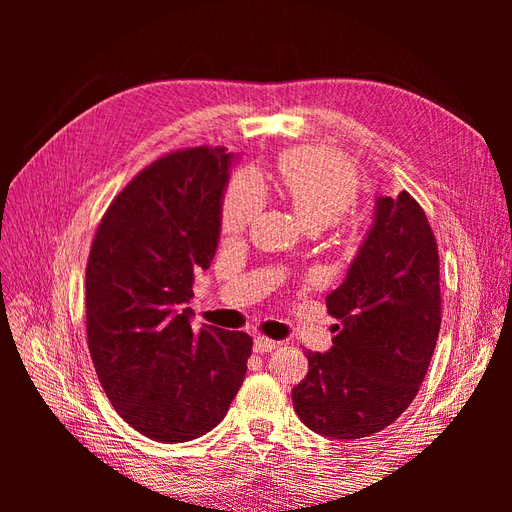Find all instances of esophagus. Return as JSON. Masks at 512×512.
Here are the masks:
<instances>
[{"label":"esophagus","instance_id":"esophagus-1","mask_svg":"<svg viewBox=\"0 0 512 512\" xmlns=\"http://www.w3.org/2000/svg\"><path fill=\"white\" fill-rule=\"evenodd\" d=\"M275 348H277V342H273V339H269V337H265V335H256V337H254V350H256V352L265 354V352H271V350H275Z\"/></svg>","mask_w":512,"mask_h":512}]
</instances>
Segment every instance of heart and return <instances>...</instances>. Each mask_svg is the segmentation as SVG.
<instances>
[{"mask_svg":"<svg viewBox=\"0 0 512 512\" xmlns=\"http://www.w3.org/2000/svg\"><path fill=\"white\" fill-rule=\"evenodd\" d=\"M280 188L307 228H329L356 203L359 181L352 164L333 151H292L280 164ZM265 185L254 170L230 181L222 205L224 235H239L265 205Z\"/></svg>","mask_w":512,"mask_h":512,"instance_id":"obj_1","label":"heart"}]
</instances>
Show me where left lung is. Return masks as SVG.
Segmentation results:
<instances>
[{
  "instance_id": "8db88e82",
  "label": "left lung",
  "mask_w": 512,
  "mask_h": 512,
  "mask_svg": "<svg viewBox=\"0 0 512 512\" xmlns=\"http://www.w3.org/2000/svg\"><path fill=\"white\" fill-rule=\"evenodd\" d=\"M438 245L408 194L376 196L374 220L344 282L327 294L337 324L327 352H307L294 412L331 440L367 438L397 421L425 380L440 333Z\"/></svg>"
}]
</instances>
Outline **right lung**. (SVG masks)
Instances as JSON below:
<instances>
[{"label":"right lung","instance_id":"obj_1","mask_svg":"<svg viewBox=\"0 0 512 512\" xmlns=\"http://www.w3.org/2000/svg\"><path fill=\"white\" fill-rule=\"evenodd\" d=\"M237 156L168 153L136 175L98 226L85 273L87 344L104 393L143 436H205L243 384L252 337L192 329L194 271L209 269Z\"/></svg>","mask_w":512,"mask_h":512}]
</instances>
